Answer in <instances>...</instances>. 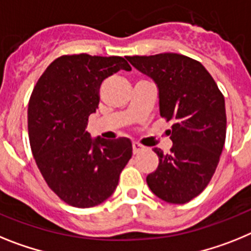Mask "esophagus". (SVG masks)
<instances>
[{
  "mask_svg": "<svg viewBox=\"0 0 251 251\" xmlns=\"http://www.w3.org/2000/svg\"><path fill=\"white\" fill-rule=\"evenodd\" d=\"M143 150H144V147H141L140 144L138 143L132 144V152H134V154H138V152L143 151Z\"/></svg>",
  "mask_w": 251,
  "mask_h": 251,
  "instance_id": "34e87169",
  "label": "esophagus"
}]
</instances>
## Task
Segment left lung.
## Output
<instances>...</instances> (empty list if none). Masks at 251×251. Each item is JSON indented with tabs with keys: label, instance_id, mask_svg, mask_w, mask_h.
<instances>
[{
	"label": "left lung",
	"instance_id": "1",
	"mask_svg": "<svg viewBox=\"0 0 251 251\" xmlns=\"http://www.w3.org/2000/svg\"><path fill=\"white\" fill-rule=\"evenodd\" d=\"M127 60L155 82L160 116L174 123L168 130L171 152L154 148L159 165L147 177L148 186L163 201L187 203L206 188L219 164L226 139L225 99L203 65L186 55Z\"/></svg>",
	"mask_w": 251,
	"mask_h": 251
}]
</instances>
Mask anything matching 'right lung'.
<instances>
[{
	"label": "right lung",
	"mask_w": 251,
	"mask_h": 251,
	"mask_svg": "<svg viewBox=\"0 0 251 251\" xmlns=\"http://www.w3.org/2000/svg\"><path fill=\"white\" fill-rule=\"evenodd\" d=\"M121 56L74 54L56 58L34 87L27 108L32 155L49 188L65 203L88 208L106 201L132 155L127 138L92 139L87 131L100 86L119 71Z\"/></svg>",
	"instance_id": "obj_1"
}]
</instances>
